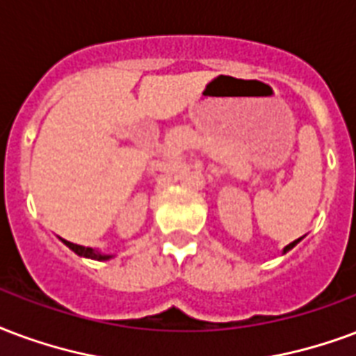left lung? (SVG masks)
Wrapping results in <instances>:
<instances>
[{"label": "left lung", "instance_id": "8db88e82", "mask_svg": "<svg viewBox=\"0 0 356 356\" xmlns=\"http://www.w3.org/2000/svg\"><path fill=\"white\" fill-rule=\"evenodd\" d=\"M300 241H302V238H298V239H294V241H292V243H289L285 247V249H283V254H285V252H289L292 249V247H296V243H300Z\"/></svg>", "mask_w": 356, "mask_h": 356}]
</instances>
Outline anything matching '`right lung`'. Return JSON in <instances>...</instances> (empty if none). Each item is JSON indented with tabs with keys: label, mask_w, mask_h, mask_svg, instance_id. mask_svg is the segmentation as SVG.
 Returning a JSON list of instances; mask_svg holds the SVG:
<instances>
[{
	"label": "right lung",
	"mask_w": 356,
	"mask_h": 356,
	"mask_svg": "<svg viewBox=\"0 0 356 356\" xmlns=\"http://www.w3.org/2000/svg\"><path fill=\"white\" fill-rule=\"evenodd\" d=\"M62 239V238H60ZM64 241V245H67L71 251L75 252V254H79V257H84V259H92V260H109L113 259V254H105V252L102 251H96V249H92V247H83V245H77V243H71V241H67V239H62Z\"/></svg>",
	"instance_id": "add662e5"
}]
</instances>
